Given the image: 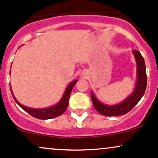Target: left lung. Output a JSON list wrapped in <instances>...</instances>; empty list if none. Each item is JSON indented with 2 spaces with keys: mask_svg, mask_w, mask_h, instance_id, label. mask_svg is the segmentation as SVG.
<instances>
[{
  "mask_svg": "<svg viewBox=\"0 0 158 158\" xmlns=\"http://www.w3.org/2000/svg\"><path fill=\"white\" fill-rule=\"evenodd\" d=\"M132 52L135 56L136 64H137V81H136L135 89L129 96H128L122 102L119 104L106 105L98 100L93 91H90L94 108L102 115L111 117V116H120L126 114L138 103L144 95L146 89V85H147V77H146L144 59L138 50H134Z\"/></svg>",
  "mask_w": 158,
  "mask_h": 158,
  "instance_id": "1",
  "label": "left lung"
}]
</instances>
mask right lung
<instances>
[{"label":"right lung","mask_w":158,"mask_h":158,"mask_svg":"<svg viewBox=\"0 0 158 158\" xmlns=\"http://www.w3.org/2000/svg\"><path fill=\"white\" fill-rule=\"evenodd\" d=\"M77 81L78 80H73L71 82L69 83L68 86H67L66 89L64 90V93L63 94L62 97L61 98V99L59 100V102H58L57 104H56L55 106H52L51 107H48V108H32L23 106L22 104H21V103L16 99L13 93H12L11 85L10 90L14 100L15 101V102L17 103L23 110H24L25 111L27 112V113L30 114V115L32 116V117H35V118L37 119H49L59 117V116L61 115V114L66 110L67 108H68V106L69 98H70V94H71V90Z\"/></svg>","instance_id":"add662e5"}]
</instances>
